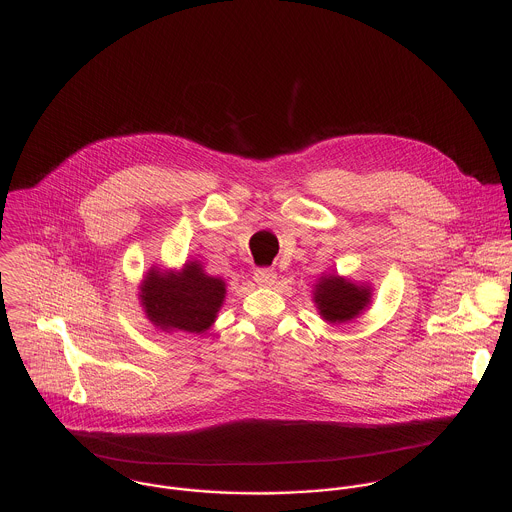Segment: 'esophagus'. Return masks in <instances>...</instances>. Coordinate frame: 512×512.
Masks as SVG:
<instances>
[{
	"label": "esophagus",
	"mask_w": 512,
	"mask_h": 512,
	"mask_svg": "<svg viewBox=\"0 0 512 512\" xmlns=\"http://www.w3.org/2000/svg\"><path fill=\"white\" fill-rule=\"evenodd\" d=\"M276 278H278V276H276V272H274L272 268H260V270L254 272V282H256L258 286H264V288L276 284Z\"/></svg>",
	"instance_id": "esophagus-1"
}]
</instances>
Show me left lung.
<instances>
[{"mask_svg":"<svg viewBox=\"0 0 512 512\" xmlns=\"http://www.w3.org/2000/svg\"><path fill=\"white\" fill-rule=\"evenodd\" d=\"M313 303L327 323L357 319L372 303L370 284H357L339 274H325L313 288Z\"/></svg>","mask_w":512,"mask_h":512,"instance_id":"1","label":"left lung"}]
</instances>
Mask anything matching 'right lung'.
Here are the masks:
<instances>
[{"label": "right lung", "instance_id": "obj_1", "mask_svg": "<svg viewBox=\"0 0 512 512\" xmlns=\"http://www.w3.org/2000/svg\"><path fill=\"white\" fill-rule=\"evenodd\" d=\"M138 295L153 327L165 333H205L217 321L226 284L209 276L199 260H187L179 270L149 268Z\"/></svg>", "mask_w": 512, "mask_h": 512}]
</instances>
